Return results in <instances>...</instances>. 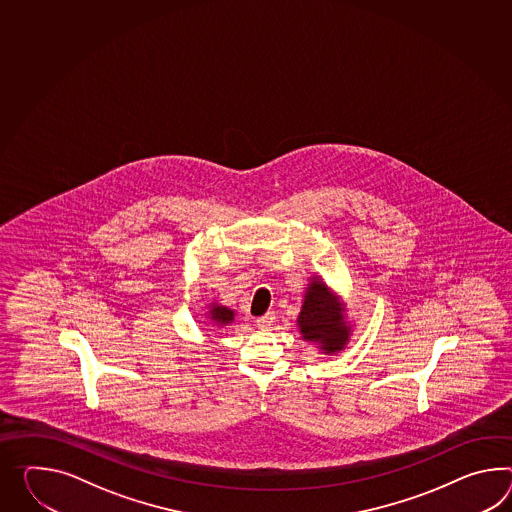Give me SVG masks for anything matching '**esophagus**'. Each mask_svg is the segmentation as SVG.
<instances>
[{
  "instance_id": "1",
  "label": "esophagus",
  "mask_w": 512,
  "mask_h": 512,
  "mask_svg": "<svg viewBox=\"0 0 512 512\" xmlns=\"http://www.w3.org/2000/svg\"><path fill=\"white\" fill-rule=\"evenodd\" d=\"M274 320V312H266V314H262V316L257 318V325H259V327H264V329H268L270 325L274 324Z\"/></svg>"
}]
</instances>
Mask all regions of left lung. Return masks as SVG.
<instances>
[{
  "label": "left lung",
  "instance_id": "1",
  "mask_svg": "<svg viewBox=\"0 0 512 512\" xmlns=\"http://www.w3.org/2000/svg\"><path fill=\"white\" fill-rule=\"evenodd\" d=\"M340 312L342 309L337 298L329 292V288L320 281H312L298 318L301 335L305 340L320 342L327 353L344 348L349 329Z\"/></svg>",
  "mask_w": 512,
  "mask_h": 512
}]
</instances>
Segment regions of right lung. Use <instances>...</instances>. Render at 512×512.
<instances>
[{
  "instance_id": "1",
  "label": "right lung",
  "mask_w": 512,
  "mask_h": 512,
  "mask_svg": "<svg viewBox=\"0 0 512 512\" xmlns=\"http://www.w3.org/2000/svg\"><path fill=\"white\" fill-rule=\"evenodd\" d=\"M211 320H214V324L218 325L229 324V322H233V311L227 309V307L214 305L211 309Z\"/></svg>"
}]
</instances>
